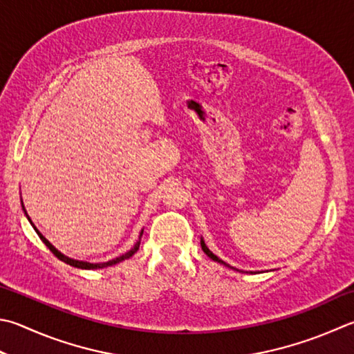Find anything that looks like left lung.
Masks as SVG:
<instances>
[{"label": "left lung", "instance_id": "1", "mask_svg": "<svg viewBox=\"0 0 354 354\" xmlns=\"http://www.w3.org/2000/svg\"><path fill=\"white\" fill-rule=\"evenodd\" d=\"M200 245H202V250H203V252H205V254L206 256H208L209 259H212V260H214V262H218V263H223V265H226L225 262H223V260H220L216 254H212V252L208 250V246H206L205 245V242H203V239L202 240H200ZM226 266H230V265H226Z\"/></svg>", "mask_w": 354, "mask_h": 354}]
</instances>
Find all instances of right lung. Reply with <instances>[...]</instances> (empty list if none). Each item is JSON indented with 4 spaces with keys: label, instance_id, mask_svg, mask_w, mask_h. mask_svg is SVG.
I'll return each mask as SVG.
<instances>
[{
    "label": "right lung",
    "instance_id": "obj_1",
    "mask_svg": "<svg viewBox=\"0 0 354 354\" xmlns=\"http://www.w3.org/2000/svg\"><path fill=\"white\" fill-rule=\"evenodd\" d=\"M21 205H23V200H21ZM23 209H24V206H23ZM24 214H26V217H28V220L30 222V225L33 226V230L37 231V234L39 236V239L43 240L44 242V245L48 246V248L53 252V254H55L59 260H63L64 263H68V265H71V266H75V268H82V270H98V268H106V266H112V265H115V263H120V262H123V260H126V259H129V257H132L136 254V252L138 251V246H140V239L137 240V243L132 246V248L128 251V252H124V254H122L120 257H115V259H112V260H108V262H103V263H89V262H83V260H75V259H71V257H68V256H64V254H62V252H59L55 246H53L48 239H46L41 232H39L38 230H37V226L32 223V220H30V217L28 216V212H26V209H24ZM142 234H143V231L140 232V237H142Z\"/></svg>",
    "mask_w": 354,
    "mask_h": 354
}]
</instances>
